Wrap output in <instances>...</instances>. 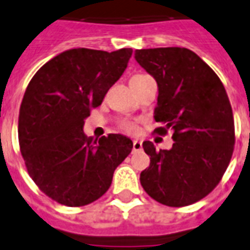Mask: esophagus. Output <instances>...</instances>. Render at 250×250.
Returning <instances> with one entry per match:
<instances>
[{
	"mask_svg": "<svg viewBox=\"0 0 250 250\" xmlns=\"http://www.w3.org/2000/svg\"><path fill=\"white\" fill-rule=\"evenodd\" d=\"M143 148V144L140 140H134V143H132V151L134 152H138V151H142Z\"/></svg>",
	"mask_w": 250,
	"mask_h": 250,
	"instance_id": "34e87169",
	"label": "esophagus"
}]
</instances>
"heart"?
I'll return each mask as SVG.
<instances>
[{
    "label": "heart",
    "mask_w": 250,
    "mask_h": 250,
    "mask_svg": "<svg viewBox=\"0 0 250 250\" xmlns=\"http://www.w3.org/2000/svg\"><path fill=\"white\" fill-rule=\"evenodd\" d=\"M120 128L125 131V132H135L136 131V125H135L134 122H131V120H123L120 123Z\"/></svg>",
    "instance_id": "heart-1"
}]
</instances>
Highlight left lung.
<instances>
[{"label":"left lung","instance_id":"8db88e82","mask_svg":"<svg viewBox=\"0 0 250 250\" xmlns=\"http://www.w3.org/2000/svg\"><path fill=\"white\" fill-rule=\"evenodd\" d=\"M135 59L158 83L153 118L163 127L155 131H173L171 149L143 142L151 163L140 173L142 187L160 204H193L213 191L233 153V112L227 91L189 49L136 50Z\"/></svg>","mask_w":250,"mask_h":250}]
</instances>
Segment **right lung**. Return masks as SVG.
Listing matches in <instances>:
<instances>
[{
    "instance_id": "1",
    "label": "right lung",
    "mask_w": 250,
    "mask_h": 250,
    "mask_svg": "<svg viewBox=\"0 0 250 250\" xmlns=\"http://www.w3.org/2000/svg\"><path fill=\"white\" fill-rule=\"evenodd\" d=\"M132 49H70L50 59L27 86L18 118V140L27 172L59 204L83 207L110 188L114 171L132 151V140L83 132L90 110L101 106L122 77Z\"/></svg>"
}]
</instances>
